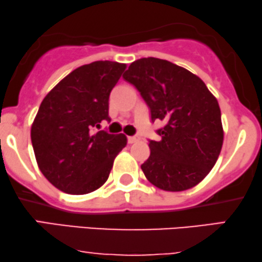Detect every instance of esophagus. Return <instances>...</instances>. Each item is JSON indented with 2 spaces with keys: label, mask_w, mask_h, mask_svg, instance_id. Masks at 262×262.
Here are the masks:
<instances>
[{
  "label": "esophagus",
  "mask_w": 262,
  "mask_h": 262,
  "mask_svg": "<svg viewBox=\"0 0 262 262\" xmlns=\"http://www.w3.org/2000/svg\"><path fill=\"white\" fill-rule=\"evenodd\" d=\"M138 141H139L138 136H128V137H127V142L130 144H134V143H136V142H138Z\"/></svg>",
  "instance_id": "obj_1"
}]
</instances>
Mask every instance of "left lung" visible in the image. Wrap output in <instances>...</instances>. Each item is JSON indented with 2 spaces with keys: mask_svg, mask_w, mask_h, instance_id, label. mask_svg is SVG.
I'll return each instance as SVG.
<instances>
[{
  "mask_svg": "<svg viewBox=\"0 0 262 262\" xmlns=\"http://www.w3.org/2000/svg\"><path fill=\"white\" fill-rule=\"evenodd\" d=\"M123 78L150 108L151 121H164L160 141H149L150 155L141 166L145 178L165 191L198 185L214 167L223 147L218 101L201 78L167 60L143 57Z\"/></svg>",
  "mask_w": 262,
  "mask_h": 262,
  "instance_id": "8db88e82",
  "label": "left lung"
}]
</instances>
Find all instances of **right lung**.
<instances>
[{"instance_id":"right-lung-1","label":"right lung","mask_w":262,"mask_h":262,"mask_svg":"<svg viewBox=\"0 0 262 262\" xmlns=\"http://www.w3.org/2000/svg\"><path fill=\"white\" fill-rule=\"evenodd\" d=\"M126 63L95 61L60 80L43 98L31 126L37 165L56 189L85 195L107 182L114 159L127 143L124 134L93 132L110 120V94Z\"/></svg>"}]
</instances>
